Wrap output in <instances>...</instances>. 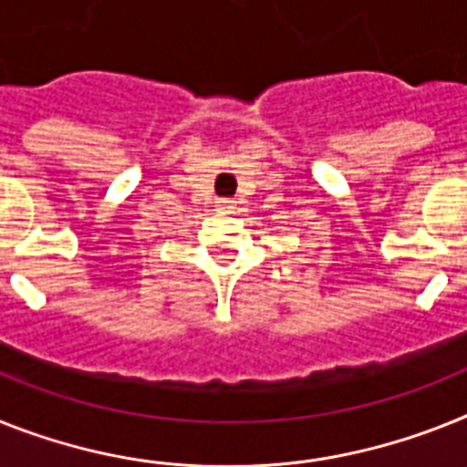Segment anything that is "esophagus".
Instances as JSON below:
<instances>
[{
    "label": "esophagus",
    "mask_w": 467,
    "mask_h": 467,
    "mask_svg": "<svg viewBox=\"0 0 467 467\" xmlns=\"http://www.w3.org/2000/svg\"><path fill=\"white\" fill-rule=\"evenodd\" d=\"M215 206H218L221 211H230L233 209V199H218V202H215Z\"/></svg>",
    "instance_id": "obj_1"
}]
</instances>
